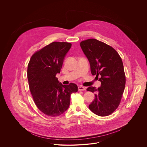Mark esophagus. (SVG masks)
I'll return each mask as SVG.
<instances>
[{
  "mask_svg": "<svg viewBox=\"0 0 147 147\" xmlns=\"http://www.w3.org/2000/svg\"><path fill=\"white\" fill-rule=\"evenodd\" d=\"M78 90H80V91H83V90H85V88L83 86L80 85V86H78Z\"/></svg>",
  "mask_w": 147,
  "mask_h": 147,
  "instance_id": "34e87169",
  "label": "esophagus"
}]
</instances>
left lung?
<instances>
[{"label":"left lung","mask_w":147,"mask_h":147,"mask_svg":"<svg viewBox=\"0 0 147 147\" xmlns=\"http://www.w3.org/2000/svg\"><path fill=\"white\" fill-rule=\"evenodd\" d=\"M80 47L89 62L92 75L98 78L101 76L100 87L89 86L86 89L96 92L89 108L98 116H108L118 107L125 88L126 77L121 58L112 47L96 39L83 41Z\"/></svg>","instance_id":"8db88e82"}]
</instances>
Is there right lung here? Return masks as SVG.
<instances>
[{
    "instance_id": "obj_1",
    "label": "right lung",
    "mask_w": 147,
    "mask_h": 147,
    "mask_svg": "<svg viewBox=\"0 0 147 147\" xmlns=\"http://www.w3.org/2000/svg\"><path fill=\"white\" fill-rule=\"evenodd\" d=\"M71 46L68 42H52L34 53L28 63V79L32 98L38 109L49 116L66 111L71 94L78 91L76 84L63 85L56 77Z\"/></svg>"
}]
</instances>
